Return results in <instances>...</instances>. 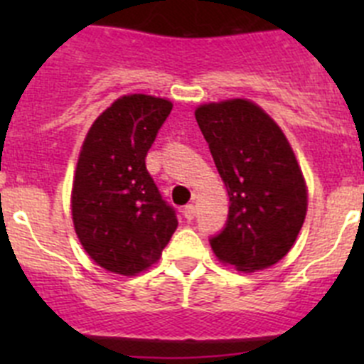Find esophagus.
<instances>
[{"instance_id":"obj_1","label":"esophagus","mask_w":364,"mask_h":364,"mask_svg":"<svg viewBox=\"0 0 364 364\" xmlns=\"http://www.w3.org/2000/svg\"><path fill=\"white\" fill-rule=\"evenodd\" d=\"M195 213H197V210H195V205L193 204H188L184 208V217L188 218V220H193L195 218Z\"/></svg>"}]
</instances>
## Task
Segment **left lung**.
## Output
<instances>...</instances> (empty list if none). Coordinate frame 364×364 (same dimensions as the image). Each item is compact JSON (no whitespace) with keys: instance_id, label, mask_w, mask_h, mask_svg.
I'll list each match as a JSON object with an SVG mask.
<instances>
[{"instance_id":"1","label":"left lung","mask_w":364,"mask_h":364,"mask_svg":"<svg viewBox=\"0 0 364 364\" xmlns=\"http://www.w3.org/2000/svg\"><path fill=\"white\" fill-rule=\"evenodd\" d=\"M230 197L228 224L211 239L222 264L252 273L294 247L308 210L306 180L277 122L247 98L195 109Z\"/></svg>"}]
</instances>
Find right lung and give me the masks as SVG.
<instances>
[{
    "mask_svg": "<svg viewBox=\"0 0 364 364\" xmlns=\"http://www.w3.org/2000/svg\"><path fill=\"white\" fill-rule=\"evenodd\" d=\"M171 109L159 96H120L92 122L80 149L70 191L74 231L87 255L111 273L149 269L178 226L146 167Z\"/></svg>",
    "mask_w": 364,
    "mask_h": 364,
    "instance_id": "obj_1",
    "label": "right lung"
}]
</instances>
